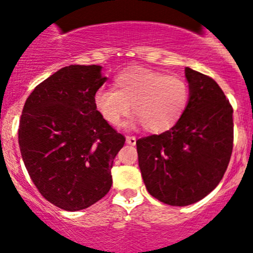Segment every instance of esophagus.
<instances>
[{"mask_svg":"<svg viewBox=\"0 0 253 253\" xmlns=\"http://www.w3.org/2000/svg\"><path fill=\"white\" fill-rule=\"evenodd\" d=\"M135 142H137L135 137H132V135H127V137H126V143H127V144L135 145Z\"/></svg>","mask_w":253,"mask_h":253,"instance_id":"obj_1","label":"esophagus"}]
</instances>
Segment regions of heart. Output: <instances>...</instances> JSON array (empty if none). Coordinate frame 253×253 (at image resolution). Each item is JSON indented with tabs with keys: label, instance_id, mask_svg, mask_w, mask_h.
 I'll use <instances>...</instances> for the list:
<instances>
[{
	"label": "heart",
	"instance_id": "heart-1",
	"mask_svg": "<svg viewBox=\"0 0 253 253\" xmlns=\"http://www.w3.org/2000/svg\"><path fill=\"white\" fill-rule=\"evenodd\" d=\"M187 80L175 74L143 66L125 69L114 80V89L99 88L94 106L111 126H119L131 113L150 133H162L179 121L189 103Z\"/></svg>",
	"mask_w": 253,
	"mask_h": 253
}]
</instances>
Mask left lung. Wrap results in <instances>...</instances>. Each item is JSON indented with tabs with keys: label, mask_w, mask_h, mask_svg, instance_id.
Here are the masks:
<instances>
[{
	"label": "left lung",
	"mask_w": 253,
	"mask_h": 253,
	"mask_svg": "<svg viewBox=\"0 0 253 253\" xmlns=\"http://www.w3.org/2000/svg\"><path fill=\"white\" fill-rule=\"evenodd\" d=\"M189 103L169 131L137 140L138 164L151 196L188 206L209 195L233 151V108L213 79L185 68Z\"/></svg>",
	"instance_id": "1"
}]
</instances>
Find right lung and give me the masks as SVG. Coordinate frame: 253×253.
I'll use <instances>...</instances> for the list:
<instances>
[{
	"instance_id": "right-lung-1",
	"label": "right lung",
	"mask_w": 253,
	"mask_h": 253,
	"mask_svg": "<svg viewBox=\"0 0 253 253\" xmlns=\"http://www.w3.org/2000/svg\"><path fill=\"white\" fill-rule=\"evenodd\" d=\"M100 65H69L39 84L21 113L18 142L41 195L65 211H80L105 196L114 159L124 147L94 106L106 81Z\"/></svg>"
}]
</instances>
